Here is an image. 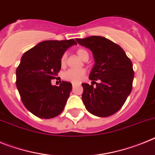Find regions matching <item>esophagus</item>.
Instances as JSON below:
<instances>
[{
    "label": "esophagus",
    "instance_id": "1",
    "mask_svg": "<svg viewBox=\"0 0 155 155\" xmlns=\"http://www.w3.org/2000/svg\"><path fill=\"white\" fill-rule=\"evenodd\" d=\"M76 83H74V82H73V83H72V86H73V87H74L75 85H76Z\"/></svg>",
    "mask_w": 155,
    "mask_h": 155
}]
</instances>
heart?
Masks as SVG:
<instances>
[{
	"mask_svg": "<svg viewBox=\"0 0 155 155\" xmlns=\"http://www.w3.org/2000/svg\"><path fill=\"white\" fill-rule=\"evenodd\" d=\"M77 53L82 60H85L86 58L89 57L88 52L84 49H82V48L78 49ZM60 61H61V65L62 67H64L66 62H67V54L66 53H63ZM84 75H85V70L84 69H71L67 71L64 74V78L67 81H69L78 83L84 78Z\"/></svg>",
	"mask_w": 155,
	"mask_h": 155,
	"instance_id": "1",
	"label": "heart"
}]
</instances>
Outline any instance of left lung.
Masks as SVG:
<instances>
[{
    "label": "left lung",
    "mask_w": 155,
    "mask_h": 155,
    "mask_svg": "<svg viewBox=\"0 0 155 155\" xmlns=\"http://www.w3.org/2000/svg\"><path fill=\"white\" fill-rule=\"evenodd\" d=\"M92 51L95 64L89 75L92 84H82V101L94 116L107 117L124 105L133 87L134 71L130 59L115 42L102 36L77 39ZM96 80L100 81L98 83ZM95 84L96 87H93Z\"/></svg>",
    "instance_id": "8db88e82"
}]
</instances>
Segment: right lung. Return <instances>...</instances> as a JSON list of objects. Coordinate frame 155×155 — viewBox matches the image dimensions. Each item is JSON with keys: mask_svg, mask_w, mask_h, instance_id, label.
<instances>
[{"mask_svg": "<svg viewBox=\"0 0 155 155\" xmlns=\"http://www.w3.org/2000/svg\"><path fill=\"white\" fill-rule=\"evenodd\" d=\"M77 44L74 39L39 42L23 54L16 70V86L27 109L41 119H51L62 113L72 84L61 81L52 85L61 69V57L65 50Z\"/></svg>", "mask_w": 155, "mask_h": 155, "instance_id": "obj_1", "label": "right lung"}]
</instances>
